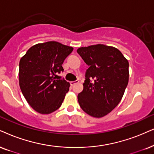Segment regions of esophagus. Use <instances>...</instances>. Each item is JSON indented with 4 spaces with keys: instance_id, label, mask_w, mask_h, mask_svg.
I'll use <instances>...</instances> for the list:
<instances>
[{
    "instance_id": "esophagus-1",
    "label": "esophagus",
    "mask_w": 154,
    "mask_h": 154,
    "mask_svg": "<svg viewBox=\"0 0 154 154\" xmlns=\"http://www.w3.org/2000/svg\"><path fill=\"white\" fill-rule=\"evenodd\" d=\"M79 82V80H75V81H72L70 82V85L72 86H74V85H76V84H77Z\"/></svg>"
}]
</instances>
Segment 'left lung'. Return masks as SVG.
Returning a JSON list of instances; mask_svg holds the SVG:
<instances>
[{"label":"left lung","mask_w":154,"mask_h":154,"mask_svg":"<svg viewBox=\"0 0 154 154\" xmlns=\"http://www.w3.org/2000/svg\"><path fill=\"white\" fill-rule=\"evenodd\" d=\"M89 66L77 99L84 112L102 117L117 106L129 82V62L114 47L99 44L77 50Z\"/></svg>","instance_id":"obj_1"}]
</instances>
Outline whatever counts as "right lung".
<instances>
[{"instance_id":"1","label":"right lung","mask_w":154,"mask_h":154,"mask_svg":"<svg viewBox=\"0 0 154 154\" xmlns=\"http://www.w3.org/2000/svg\"><path fill=\"white\" fill-rule=\"evenodd\" d=\"M72 47L50 41L35 45L19 63V85L23 96L36 112L48 114L62 105L69 83L58 79L63 72L64 60L72 52Z\"/></svg>"}]
</instances>
